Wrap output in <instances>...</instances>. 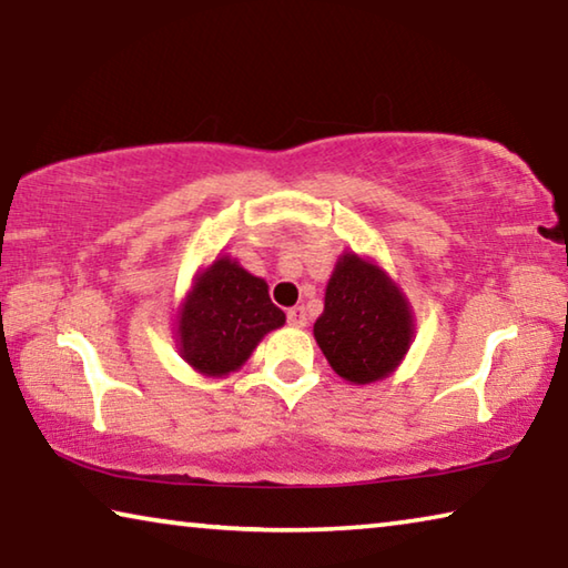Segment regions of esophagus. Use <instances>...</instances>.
<instances>
[{
	"label": "esophagus",
	"instance_id": "esophagus-1",
	"mask_svg": "<svg viewBox=\"0 0 568 568\" xmlns=\"http://www.w3.org/2000/svg\"><path fill=\"white\" fill-rule=\"evenodd\" d=\"M287 323L295 325V328H303V325L307 323V313H305V307H303V305H295V307H291V311H287Z\"/></svg>",
	"mask_w": 568,
	"mask_h": 568
}]
</instances>
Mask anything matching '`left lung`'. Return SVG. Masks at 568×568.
Masks as SVG:
<instances>
[{
	"instance_id": "obj_1",
	"label": "left lung",
	"mask_w": 568,
	"mask_h": 568,
	"mask_svg": "<svg viewBox=\"0 0 568 568\" xmlns=\"http://www.w3.org/2000/svg\"><path fill=\"white\" fill-rule=\"evenodd\" d=\"M410 325L406 301L386 273L348 253L335 265L313 333L341 378L371 383L388 376L406 355Z\"/></svg>"
}]
</instances>
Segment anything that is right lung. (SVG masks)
<instances>
[{"mask_svg": "<svg viewBox=\"0 0 568 568\" xmlns=\"http://www.w3.org/2000/svg\"><path fill=\"white\" fill-rule=\"evenodd\" d=\"M285 313L261 277L220 257L197 277L180 313V353L192 368L223 376L243 365L265 333L281 328Z\"/></svg>", "mask_w": 568, "mask_h": 568, "instance_id": "add662e5", "label": "right lung"}]
</instances>
